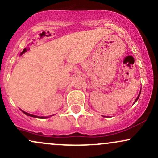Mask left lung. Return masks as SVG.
<instances>
[{
	"instance_id": "8db88e82",
	"label": "left lung",
	"mask_w": 158,
	"mask_h": 158,
	"mask_svg": "<svg viewBox=\"0 0 158 158\" xmlns=\"http://www.w3.org/2000/svg\"><path fill=\"white\" fill-rule=\"evenodd\" d=\"M140 92H141V90H140ZM139 95H140V93H139V94L138 97H137V99H136V100H135V102H137V99H139Z\"/></svg>"
}]
</instances>
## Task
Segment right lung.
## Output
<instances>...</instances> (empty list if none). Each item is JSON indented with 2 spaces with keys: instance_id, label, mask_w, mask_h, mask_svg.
Wrapping results in <instances>:
<instances>
[{
  "instance_id": "right-lung-1",
  "label": "right lung",
  "mask_w": 158,
  "mask_h": 158,
  "mask_svg": "<svg viewBox=\"0 0 158 158\" xmlns=\"http://www.w3.org/2000/svg\"><path fill=\"white\" fill-rule=\"evenodd\" d=\"M22 112L23 114H25L27 116H30V117H35V118H48V117H38V116H35V115H32V114H30L29 113H27V112L23 111V110H22Z\"/></svg>"
}]
</instances>
